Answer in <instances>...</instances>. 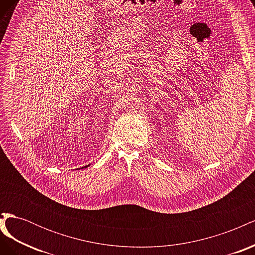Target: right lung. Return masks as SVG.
<instances>
[{
	"label": "right lung",
	"instance_id": "1",
	"mask_svg": "<svg viewBox=\"0 0 255 255\" xmlns=\"http://www.w3.org/2000/svg\"><path fill=\"white\" fill-rule=\"evenodd\" d=\"M88 166H89V165H88ZM88 166H85V168H87V167H88Z\"/></svg>",
	"mask_w": 255,
	"mask_h": 255
}]
</instances>
